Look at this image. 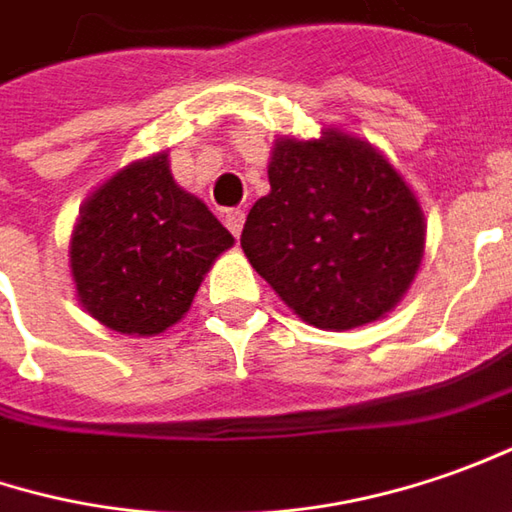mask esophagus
Instances as JSON below:
<instances>
[{"label": "esophagus", "instance_id": "34e87169", "mask_svg": "<svg viewBox=\"0 0 512 512\" xmlns=\"http://www.w3.org/2000/svg\"><path fill=\"white\" fill-rule=\"evenodd\" d=\"M243 221H246V212L243 209H229L226 212V226H229V232L240 238V232H243Z\"/></svg>", "mask_w": 512, "mask_h": 512}]
</instances>
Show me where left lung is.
Wrapping results in <instances>:
<instances>
[{
  "label": "left lung",
  "mask_w": 512,
  "mask_h": 512,
  "mask_svg": "<svg viewBox=\"0 0 512 512\" xmlns=\"http://www.w3.org/2000/svg\"><path fill=\"white\" fill-rule=\"evenodd\" d=\"M269 186L240 246L300 320L348 331L405 297L425 255V215L382 152L331 127L309 141L283 135Z\"/></svg>",
  "instance_id": "1"
}]
</instances>
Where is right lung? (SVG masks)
<instances>
[{
	"mask_svg": "<svg viewBox=\"0 0 512 512\" xmlns=\"http://www.w3.org/2000/svg\"><path fill=\"white\" fill-rule=\"evenodd\" d=\"M235 243L175 184L167 152L118 169L84 201L70 238L81 306L118 334L155 337L184 317L203 274Z\"/></svg>",
	"mask_w": 512,
	"mask_h": 512,
	"instance_id": "right-lung-1",
	"label": "right lung"
}]
</instances>
